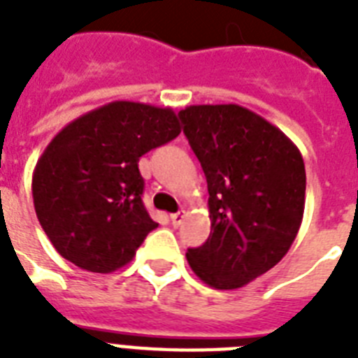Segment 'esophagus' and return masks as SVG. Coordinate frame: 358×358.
Here are the masks:
<instances>
[{
	"instance_id": "34e87169",
	"label": "esophagus",
	"mask_w": 358,
	"mask_h": 358,
	"mask_svg": "<svg viewBox=\"0 0 358 358\" xmlns=\"http://www.w3.org/2000/svg\"><path fill=\"white\" fill-rule=\"evenodd\" d=\"M184 217H185L184 212L173 213V215H171V223H173V227H178V224L182 223V221H184Z\"/></svg>"
}]
</instances>
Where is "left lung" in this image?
<instances>
[{
    "instance_id": "left-lung-1",
    "label": "left lung",
    "mask_w": 358,
    "mask_h": 358,
    "mask_svg": "<svg viewBox=\"0 0 358 358\" xmlns=\"http://www.w3.org/2000/svg\"><path fill=\"white\" fill-rule=\"evenodd\" d=\"M208 182L212 232L185 258L202 282L241 288L282 260L299 232L306 174L299 148L236 103L180 111Z\"/></svg>"
}]
</instances>
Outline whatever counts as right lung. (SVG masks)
Here are the masks:
<instances>
[{
	"instance_id": "obj_1",
	"label": "right lung",
	"mask_w": 358,
	"mask_h": 358,
	"mask_svg": "<svg viewBox=\"0 0 358 358\" xmlns=\"http://www.w3.org/2000/svg\"><path fill=\"white\" fill-rule=\"evenodd\" d=\"M180 134L171 108L106 103L81 115L44 148L33 171L36 217L59 255L92 273L134 260L157 227L141 201L139 157Z\"/></svg>"
}]
</instances>
